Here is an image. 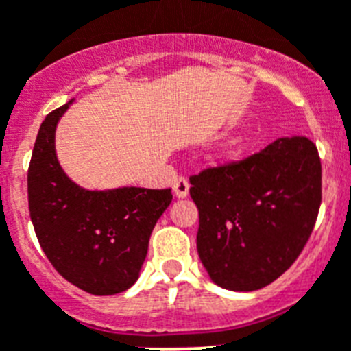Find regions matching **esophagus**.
<instances>
[{"mask_svg": "<svg viewBox=\"0 0 351 351\" xmlns=\"http://www.w3.org/2000/svg\"><path fill=\"white\" fill-rule=\"evenodd\" d=\"M188 190H190V184L184 178H179L173 181V193L178 199H184L188 195Z\"/></svg>", "mask_w": 351, "mask_h": 351, "instance_id": "obj_1", "label": "esophagus"}]
</instances>
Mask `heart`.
<instances>
[{
	"label": "heart",
	"mask_w": 351,
	"mask_h": 351,
	"mask_svg": "<svg viewBox=\"0 0 351 351\" xmlns=\"http://www.w3.org/2000/svg\"><path fill=\"white\" fill-rule=\"evenodd\" d=\"M249 143V136L242 134V136H237V138H233V140L230 141V149L231 152H239V150H242L245 147V145Z\"/></svg>",
	"instance_id": "heart-1"
}]
</instances>
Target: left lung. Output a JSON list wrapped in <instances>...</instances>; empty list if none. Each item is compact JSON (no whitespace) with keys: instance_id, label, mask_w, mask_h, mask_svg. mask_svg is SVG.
<instances>
[{"instance_id":"left-lung-1","label":"left lung","mask_w":351,"mask_h":351,"mask_svg":"<svg viewBox=\"0 0 351 351\" xmlns=\"http://www.w3.org/2000/svg\"><path fill=\"white\" fill-rule=\"evenodd\" d=\"M199 210L197 253L211 282L258 291L296 262L321 206V161L305 136L190 178Z\"/></svg>"}]
</instances>
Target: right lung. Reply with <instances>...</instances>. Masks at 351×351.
Masks as SVG:
<instances>
[{
	"label": "right lung",
	"mask_w": 351,
	"mask_h": 351,
	"mask_svg": "<svg viewBox=\"0 0 351 351\" xmlns=\"http://www.w3.org/2000/svg\"><path fill=\"white\" fill-rule=\"evenodd\" d=\"M69 100L40 123L28 167V208L40 247L69 283L111 296L138 280L150 233L172 192L123 186L86 190L60 169L55 129Z\"/></svg>",
	"instance_id": "add662e5"
}]
</instances>
